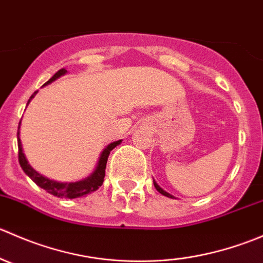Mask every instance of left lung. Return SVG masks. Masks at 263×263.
<instances>
[{"mask_svg":"<svg viewBox=\"0 0 263 263\" xmlns=\"http://www.w3.org/2000/svg\"><path fill=\"white\" fill-rule=\"evenodd\" d=\"M154 185H155V188H156V191H158V192H160L161 195H164V196H166V197H171V198H174V196H172L171 193H168V192H165V191L163 190V188H160L158 185V183H156L155 181H154Z\"/></svg>","mask_w":263,"mask_h":263,"instance_id":"obj_1","label":"left lung"}]
</instances>
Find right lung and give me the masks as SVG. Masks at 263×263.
<instances>
[{
	"label": "right lung",
	"mask_w": 263,
	"mask_h": 263,
	"mask_svg": "<svg viewBox=\"0 0 263 263\" xmlns=\"http://www.w3.org/2000/svg\"><path fill=\"white\" fill-rule=\"evenodd\" d=\"M66 72H67V70H65V68H61V70L57 71V72H55L54 75H53L52 78H50L44 85H48V84H50V82L57 80L58 78H61L62 75H65ZM36 92L38 91H35L33 95H31L30 99L28 100V104L30 103V100L33 99L34 95H35ZM20 123H18V129H20ZM18 129H17L18 163H20L23 171L25 172V174L31 179V181L36 183V185H39L41 188L46 190L47 192L50 193V195L57 196V197H61V198H63V197L65 198H78V197H81V196L89 195V193L97 191L98 188L103 184V181H104L105 166H107V160H108V156H109L110 151H112L116 146H118V145L122 142V140H118V141L112 142V144L108 145V146L102 151V154H100V156H99V160H98L97 166H95V171L92 172L89 177H86V178L81 179V181H78V182L61 183V182H55V181H52V179L46 178V177H43L42 174H39L38 172L34 171V169L31 168L30 164H29L28 160H26L25 154H24V151H23V145H21L20 136H18V135H20V131H18Z\"/></svg>",
	"instance_id": "1"
}]
</instances>
